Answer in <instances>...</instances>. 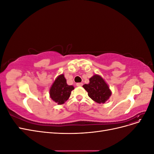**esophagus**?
<instances>
[{
	"label": "esophagus",
	"instance_id": "1",
	"mask_svg": "<svg viewBox=\"0 0 154 154\" xmlns=\"http://www.w3.org/2000/svg\"><path fill=\"white\" fill-rule=\"evenodd\" d=\"M83 85V83H76V86L77 87H82Z\"/></svg>",
	"mask_w": 154,
	"mask_h": 154
}]
</instances>
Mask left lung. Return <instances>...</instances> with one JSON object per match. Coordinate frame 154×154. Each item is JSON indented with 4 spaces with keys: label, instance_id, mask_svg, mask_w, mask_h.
Listing matches in <instances>:
<instances>
[{
    "label": "left lung",
    "instance_id": "1",
    "mask_svg": "<svg viewBox=\"0 0 154 154\" xmlns=\"http://www.w3.org/2000/svg\"><path fill=\"white\" fill-rule=\"evenodd\" d=\"M88 96L97 103H105L109 99L112 91L104 79L98 74H94L89 79V83L83 85Z\"/></svg>",
    "mask_w": 154,
    "mask_h": 154
}]
</instances>
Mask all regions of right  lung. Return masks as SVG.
I'll use <instances>...</instances> for the list:
<instances>
[{
    "instance_id": "1",
    "label": "right lung",
    "mask_w": 154,
    "mask_h": 154,
    "mask_svg": "<svg viewBox=\"0 0 154 154\" xmlns=\"http://www.w3.org/2000/svg\"><path fill=\"white\" fill-rule=\"evenodd\" d=\"M74 89L72 85H67L64 74H62L57 77L51 85L49 89V96L55 103L62 105L69 98L71 91Z\"/></svg>"
}]
</instances>
